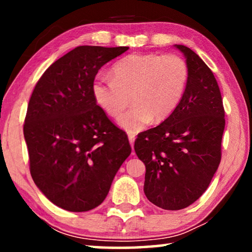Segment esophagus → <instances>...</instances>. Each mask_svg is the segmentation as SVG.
Returning a JSON list of instances; mask_svg holds the SVG:
<instances>
[{
    "label": "esophagus",
    "instance_id": "34e87169",
    "mask_svg": "<svg viewBox=\"0 0 252 252\" xmlns=\"http://www.w3.org/2000/svg\"><path fill=\"white\" fill-rule=\"evenodd\" d=\"M128 141H129L130 146H132V149L134 150V141H135V135H134V134H132V133H129L128 134ZM133 155H134V153H133Z\"/></svg>",
    "mask_w": 252,
    "mask_h": 252
}]
</instances>
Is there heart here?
<instances>
[{"label":"heart","mask_w":252,"mask_h":252,"mask_svg":"<svg viewBox=\"0 0 252 252\" xmlns=\"http://www.w3.org/2000/svg\"><path fill=\"white\" fill-rule=\"evenodd\" d=\"M112 75L99 77L93 84V97L106 115L120 117L119 126L137 133L153 122H163L184 98L189 68L178 55L132 54L113 65Z\"/></svg>","instance_id":"b5f03b06"}]
</instances>
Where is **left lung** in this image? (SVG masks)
Listing matches in <instances>:
<instances>
[{
    "label": "left lung",
    "instance_id": "1",
    "mask_svg": "<svg viewBox=\"0 0 252 252\" xmlns=\"http://www.w3.org/2000/svg\"><path fill=\"white\" fill-rule=\"evenodd\" d=\"M174 47L189 68L184 98L160 125L140 133L134 144L146 165L147 198L172 211L192 204L209 187L221 159L225 129L221 94L212 71L190 48Z\"/></svg>",
    "mask_w": 252,
    "mask_h": 252
}]
</instances>
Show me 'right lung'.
Listing matches in <instances>:
<instances>
[{
  "label": "right lung",
  "mask_w": 252,
  "mask_h": 252,
  "mask_svg": "<svg viewBox=\"0 0 252 252\" xmlns=\"http://www.w3.org/2000/svg\"><path fill=\"white\" fill-rule=\"evenodd\" d=\"M126 50L74 48L47 68L30 98L24 136L31 175L51 203L67 211L101 204L132 151L92 91L99 68Z\"/></svg>",
  "instance_id": "right-lung-1"
}]
</instances>
